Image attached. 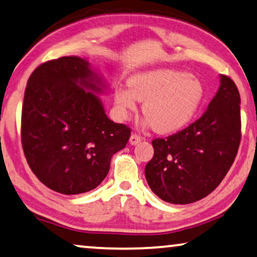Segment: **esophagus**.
<instances>
[{
  "label": "esophagus",
  "instance_id": "1",
  "mask_svg": "<svg viewBox=\"0 0 257 257\" xmlns=\"http://www.w3.org/2000/svg\"><path fill=\"white\" fill-rule=\"evenodd\" d=\"M141 141H142V137L140 135H137V134H132V136H130L129 139V143L132 144V146H136V144H139Z\"/></svg>",
  "mask_w": 257,
  "mask_h": 257
}]
</instances>
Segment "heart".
Instances as JSON below:
<instances>
[{
	"label": "heart",
	"instance_id": "1",
	"mask_svg": "<svg viewBox=\"0 0 257 257\" xmlns=\"http://www.w3.org/2000/svg\"><path fill=\"white\" fill-rule=\"evenodd\" d=\"M204 97L200 79L173 68L144 71L129 78L128 88L118 86L114 101L122 116L136 110L143 102L142 111L148 123L160 134L183 128L194 116Z\"/></svg>",
	"mask_w": 257,
	"mask_h": 257
}]
</instances>
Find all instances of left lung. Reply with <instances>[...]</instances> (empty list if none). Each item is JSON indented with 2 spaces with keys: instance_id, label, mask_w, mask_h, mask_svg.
Instances as JSON below:
<instances>
[{
  "instance_id": "left-lung-1",
  "label": "left lung",
  "mask_w": 257,
  "mask_h": 257,
  "mask_svg": "<svg viewBox=\"0 0 257 257\" xmlns=\"http://www.w3.org/2000/svg\"><path fill=\"white\" fill-rule=\"evenodd\" d=\"M220 86L200 118L182 132L153 141L146 165L153 192L170 204H191L215 190L235 160L241 139L240 94L232 79Z\"/></svg>"
}]
</instances>
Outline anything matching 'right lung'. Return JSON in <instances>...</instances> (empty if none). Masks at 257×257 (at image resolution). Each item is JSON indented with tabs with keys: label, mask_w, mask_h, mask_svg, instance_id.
<instances>
[{
	"label": "right lung",
	"mask_w": 257,
	"mask_h": 257,
	"mask_svg": "<svg viewBox=\"0 0 257 257\" xmlns=\"http://www.w3.org/2000/svg\"><path fill=\"white\" fill-rule=\"evenodd\" d=\"M109 88L78 56L32 72L22 109V146L36 177L56 192L80 194L106 178L130 129L108 118L99 95Z\"/></svg>",
	"instance_id": "add662e5"
}]
</instances>
